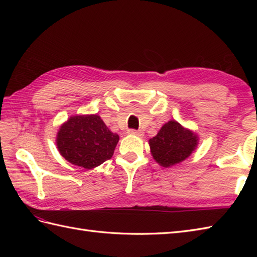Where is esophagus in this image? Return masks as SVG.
<instances>
[{
  "instance_id": "esophagus-1",
  "label": "esophagus",
  "mask_w": 257,
  "mask_h": 257,
  "mask_svg": "<svg viewBox=\"0 0 257 257\" xmlns=\"http://www.w3.org/2000/svg\"><path fill=\"white\" fill-rule=\"evenodd\" d=\"M129 134L130 135H134V136H139V137H143V136H144V133L141 132V130H134V129H132V130H129Z\"/></svg>"
}]
</instances>
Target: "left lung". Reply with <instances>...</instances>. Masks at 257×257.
<instances>
[{
    "instance_id": "left-lung-1",
    "label": "left lung",
    "mask_w": 257,
    "mask_h": 257,
    "mask_svg": "<svg viewBox=\"0 0 257 257\" xmlns=\"http://www.w3.org/2000/svg\"><path fill=\"white\" fill-rule=\"evenodd\" d=\"M198 136L176 120L165 123L156 137L149 140L150 151L160 166L169 168L189 158L198 146Z\"/></svg>"
}]
</instances>
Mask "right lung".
<instances>
[{
  "label": "right lung",
  "mask_w": 257,
  "mask_h": 257,
  "mask_svg": "<svg viewBox=\"0 0 257 257\" xmlns=\"http://www.w3.org/2000/svg\"><path fill=\"white\" fill-rule=\"evenodd\" d=\"M118 141L119 136L111 133L98 114L69 117L56 137L59 154L85 169L96 168L110 159Z\"/></svg>",
  "instance_id": "1"
}]
</instances>
